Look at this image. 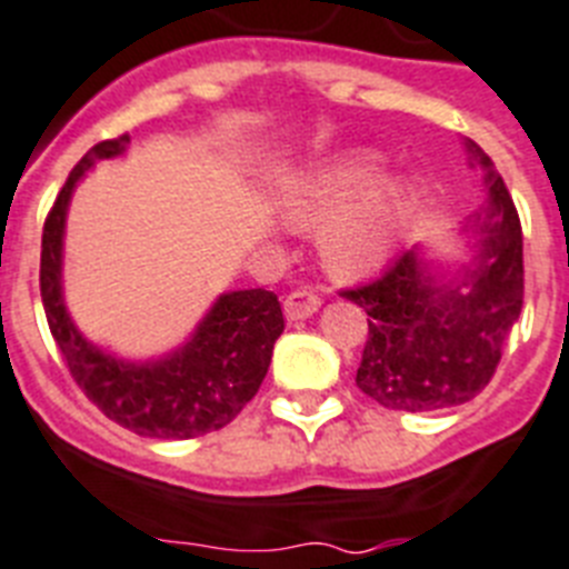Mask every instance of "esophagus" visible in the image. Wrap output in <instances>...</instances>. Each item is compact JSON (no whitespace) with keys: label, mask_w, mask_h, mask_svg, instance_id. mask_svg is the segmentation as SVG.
Here are the masks:
<instances>
[{"label":"esophagus","mask_w":569,"mask_h":569,"mask_svg":"<svg viewBox=\"0 0 569 569\" xmlns=\"http://www.w3.org/2000/svg\"><path fill=\"white\" fill-rule=\"evenodd\" d=\"M322 305L319 293H313L311 288H299L293 293L284 296V317L288 319H305L317 313V308Z\"/></svg>","instance_id":"34e87169"}]
</instances>
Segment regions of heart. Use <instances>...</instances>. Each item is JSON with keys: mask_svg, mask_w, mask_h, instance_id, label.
Instances as JSON below:
<instances>
[{"mask_svg": "<svg viewBox=\"0 0 569 569\" xmlns=\"http://www.w3.org/2000/svg\"><path fill=\"white\" fill-rule=\"evenodd\" d=\"M375 171H378V157L369 150L342 153L299 177L290 186L284 206L299 220L319 218L369 186ZM403 206H407L403 186L387 180L367 189L349 207L335 211L319 232V247L328 264L340 273H363L378 267L396 247Z\"/></svg>", "mask_w": 569, "mask_h": 569, "instance_id": "1", "label": "heart"}]
</instances>
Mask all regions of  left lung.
<instances>
[{
  "label": "left lung",
  "instance_id": "1",
  "mask_svg": "<svg viewBox=\"0 0 569 569\" xmlns=\"http://www.w3.org/2000/svg\"><path fill=\"white\" fill-rule=\"evenodd\" d=\"M486 171V203L471 214L473 261L445 279L407 250L360 288L340 296L369 317L358 387L389 410L433 412L471 401L495 378L523 308V232L503 177L473 142Z\"/></svg>",
  "mask_w": 569,
  "mask_h": 569
}]
</instances>
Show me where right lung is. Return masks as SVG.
I'll list each match as a JSON object with an SVG mask.
<instances>
[{"mask_svg": "<svg viewBox=\"0 0 569 569\" xmlns=\"http://www.w3.org/2000/svg\"><path fill=\"white\" fill-rule=\"evenodd\" d=\"M127 144L124 133L89 148L51 206L42 227V308L69 375L107 419L150 439H197L227 427L252 401L284 317L273 290H232L211 305L194 337L162 360L130 363L83 340L66 313L60 288L66 209L83 173L98 159L124 153Z\"/></svg>", "mask_w": 569, "mask_h": 569, "instance_id": "right-lung-1", "label": "right lung"}]
</instances>
